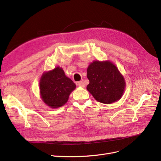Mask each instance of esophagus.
I'll list each match as a JSON object with an SVG mask.
<instances>
[{
    "label": "esophagus",
    "mask_w": 161,
    "mask_h": 161,
    "mask_svg": "<svg viewBox=\"0 0 161 161\" xmlns=\"http://www.w3.org/2000/svg\"><path fill=\"white\" fill-rule=\"evenodd\" d=\"M77 86L81 87H85V84L84 81H80L78 83H77Z\"/></svg>",
    "instance_id": "34e87169"
}]
</instances>
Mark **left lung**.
<instances>
[{
	"mask_svg": "<svg viewBox=\"0 0 161 161\" xmlns=\"http://www.w3.org/2000/svg\"><path fill=\"white\" fill-rule=\"evenodd\" d=\"M90 84L87 90L97 102L111 104L119 100L125 89V81L116 65L109 60H95L87 69Z\"/></svg>",
	"mask_w": 161,
	"mask_h": 161,
	"instance_id": "left-lung-1",
	"label": "left lung"
}]
</instances>
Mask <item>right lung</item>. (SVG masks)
<instances>
[{"instance_id": "1", "label": "right lung", "mask_w": 161, "mask_h": 161, "mask_svg": "<svg viewBox=\"0 0 161 161\" xmlns=\"http://www.w3.org/2000/svg\"><path fill=\"white\" fill-rule=\"evenodd\" d=\"M75 87L72 80L65 75L64 69L59 66L44 72L39 83L41 99L53 109L66 103L70 93Z\"/></svg>"}]
</instances>
